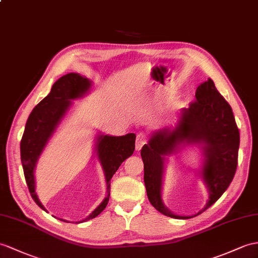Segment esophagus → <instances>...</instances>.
<instances>
[{"mask_svg": "<svg viewBox=\"0 0 258 258\" xmlns=\"http://www.w3.org/2000/svg\"><path fill=\"white\" fill-rule=\"evenodd\" d=\"M147 143V137L143 133L137 134V139H136V150L140 151L141 148Z\"/></svg>", "mask_w": 258, "mask_h": 258, "instance_id": "34e87169", "label": "esophagus"}]
</instances>
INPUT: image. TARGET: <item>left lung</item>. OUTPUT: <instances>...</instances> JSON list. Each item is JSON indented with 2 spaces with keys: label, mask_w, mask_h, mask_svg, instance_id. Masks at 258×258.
Returning <instances> with one entry per match:
<instances>
[{
  "label": "left lung",
  "mask_w": 258,
  "mask_h": 258,
  "mask_svg": "<svg viewBox=\"0 0 258 258\" xmlns=\"http://www.w3.org/2000/svg\"><path fill=\"white\" fill-rule=\"evenodd\" d=\"M194 143L204 144L206 161L202 173L210 192L208 203L199 212L203 213L230 186L236 172L240 147V131L233 111L224 97L220 95L211 79L197 87L196 99L189 103V107L181 108L176 127L155 130L149 143L141 149L149 202L164 216L176 219L194 218L173 215L165 208L161 198L163 156L172 153L179 144Z\"/></svg>",
  "instance_id": "obj_1"
}]
</instances>
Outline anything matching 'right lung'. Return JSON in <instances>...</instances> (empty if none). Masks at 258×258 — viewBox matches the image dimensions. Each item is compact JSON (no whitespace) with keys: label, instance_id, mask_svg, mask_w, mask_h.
Returning a JSON list of instances; mask_svg holds the SVG:
<instances>
[{"label":"right lung","instance_id":"1","mask_svg":"<svg viewBox=\"0 0 258 258\" xmlns=\"http://www.w3.org/2000/svg\"><path fill=\"white\" fill-rule=\"evenodd\" d=\"M91 87V82L77 73H68L61 77L52 85L48 96L35 106L27 119L26 127L21 140V160L24 169L25 179L34 202L41 209L47 211L41 205L35 192V165L45 148L48 139L59 123L61 118L71 105V99L81 97ZM136 135L128 134L121 137L99 136L97 139V155L103 166L106 183H107V197L86 219H94L102 212L109 202L110 179L117 172L121 163L135 152ZM64 221V220H62ZM67 222V221H64Z\"/></svg>","mask_w":258,"mask_h":258}]
</instances>
